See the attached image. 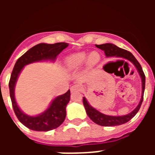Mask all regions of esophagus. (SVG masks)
Returning a JSON list of instances; mask_svg holds the SVG:
<instances>
[{"mask_svg": "<svg viewBox=\"0 0 155 155\" xmlns=\"http://www.w3.org/2000/svg\"><path fill=\"white\" fill-rule=\"evenodd\" d=\"M81 90V86L78 84H75L71 87V91L72 93L76 92V91H79Z\"/></svg>", "mask_w": 155, "mask_h": 155, "instance_id": "1", "label": "esophagus"}]
</instances>
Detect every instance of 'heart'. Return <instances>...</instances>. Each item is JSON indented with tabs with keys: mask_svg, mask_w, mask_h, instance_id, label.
Here are the masks:
<instances>
[{
	"mask_svg": "<svg viewBox=\"0 0 155 155\" xmlns=\"http://www.w3.org/2000/svg\"><path fill=\"white\" fill-rule=\"evenodd\" d=\"M100 58L101 57L98 52H91L88 56L84 52H79L68 56L65 59V63L66 65L69 68L76 69L81 67L84 64L86 60H87V65L89 67H92L99 62Z\"/></svg>",
	"mask_w": 155,
	"mask_h": 155,
	"instance_id": "heart-1",
	"label": "heart"
}]
</instances>
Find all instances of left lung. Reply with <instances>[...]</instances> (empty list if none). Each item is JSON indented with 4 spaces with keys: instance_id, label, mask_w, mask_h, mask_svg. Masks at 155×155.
<instances>
[{
    "instance_id": "1",
    "label": "left lung",
    "mask_w": 155,
    "mask_h": 155,
    "mask_svg": "<svg viewBox=\"0 0 155 155\" xmlns=\"http://www.w3.org/2000/svg\"><path fill=\"white\" fill-rule=\"evenodd\" d=\"M97 48L100 50H103L105 52V57H120V58L126 59L130 62L132 63L136 68L138 74H139L140 79H141L142 83V92H141V98L140 100L139 103L137 105V107L130 112V113L124 116H109V115H105L103 113H100L99 111L93 108L89 102H87L85 97H83V104H84V109L86 110V113L90 119L94 122V124H98L100 126H103V127H112V126H119L121 124H124L127 123L128 121L131 120L135 115L139 111L140 105H141L142 102H143V92L145 89V75L143 72L141 66L139 64L137 59L134 57L130 52L127 51V50L121 49V48L116 46V45L113 43H105V44L101 45H95Z\"/></svg>"
}]
</instances>
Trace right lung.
Wrapping results in <instances>:
<instances>
[{
  "label": "right lung",
  "instance_id": "add662e5",
  "mask_svg": "<svg viewBox=\"0 0 155 155\" xmlns=\"http://www.w3.org/2000/svg\"><path fill=\"white\" fill-rule=\"evenodd\" d=\"M68 46L67 42L54 44L39 43L31 47L16 61L9 81L10 97L14 111L21 124L30 130L35 131H49L57 128L64 123L66 118V107L71 98V91L55 97L47 109L35 116L27 115L19 108L15 95L16 82L25 66L39 61L55 62L57 56Z\"/></svg>",
  "mask_w": 155,
  "mask_h": 155
}]
</instances>
